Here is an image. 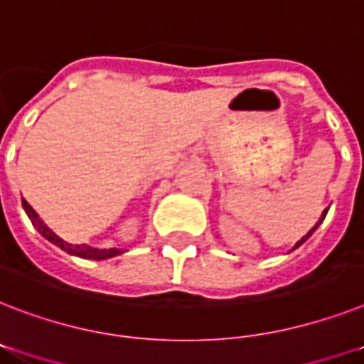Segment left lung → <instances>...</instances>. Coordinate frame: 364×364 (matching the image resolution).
Listing matches in <instances>:
<instances>
[{
	"instance_id": "obj_1",
	"label": "left lung",
	"mask_w": 364,
	"mask_h": 364,
	"mask_svg": "<svg viewBox=\"0 0 364 364\" xmlns=\"http://www.w3.org/2000/svg\"><path fill=\"white\" fill-rule=\"evenodd\" d=\"M327 211H329V209H326V211L321 213V217H320V220H318V223H316V226H314V228L310 230V232H309V233H306V235H303V237H301V239H299V241H297V243H295V247H294V249H291V250H295V249H297V247H301V245L305 243L306 239H309V237H310V235H312V233H314V232H316V230H318V226H320V224H321V223H323V218H326Z\"/></svg>"
}]
</instances>
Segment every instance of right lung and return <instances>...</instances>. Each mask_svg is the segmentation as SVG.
<instances>
[{"label":"right lung","instance_id":"1","mask_svg":"<svg viewBox=\"0 0 364 364\" xmlns=\"http://www.w3.org/2000/svg\"><path fill=\"white\" fill-rule=\"evenodd\" d=\"M22 205H23V211H26V215L29 217V220H31V224H33L35 228H37V232L43 235L44 239H48L50 243H54L55 247H59L61 250H65V252L73 254V256H78V258H84V259H108V258H114V256H119V254H123V250L121 249H95V247H90V245H70L67 243V241H63V239L59 237V235H55L52 230L44 224V220L37 215V211H35L31 205H29L26 200H22Z\"/></svg>","mask_w":364,"mask_h":364}]
</instances>
